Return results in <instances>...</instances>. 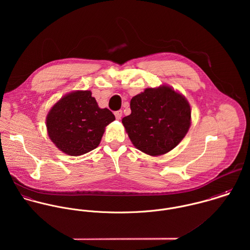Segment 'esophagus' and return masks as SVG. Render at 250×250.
Instances as JSON below:
<instances>
[{
  "instance_id": "esophagus-1",
  "label": "esophagus",
  "mask_w": 250,
  "mask_h": 250,
  "mask_svg": "<svg viewBox=\"0 0 250 250\" xmlns=\"http://www.w3.org/2000/svg\"><path fill=\"white\" fill-rule=\"evenodd\" d=\"M114 115H115V118H116L117 120L121 119V117H122V110H117V111H114Z\"/></svg>"
}]
</instances>
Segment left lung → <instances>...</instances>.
I'll use <instances>...</instances> for the list:
<instances>
[{
    "label": "left lung",
    "mask_w": 250,
    "mask_h": 250,
    "mask_svg": "<svg viewBox=\"0 0 250 250\" xmlns=\"http://www.w3.org/2000/svg\"><path fill=\"white\" fill-rule=\"evenodd\" d=\"M131 114L122 119L134 146L150 156L175 148L187 135L191 109L187 98L167 84L145 88L130 103Z\"/></svg>",
    "instance_id": "1"
}]
</instances>
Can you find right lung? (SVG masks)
Listing matches in <instances>:
<instances>
[{
  "label": "right lung",
  "instance_id": "right-lung-1",
  "mask_svg": "<svg viewBox=\"0 0 250 250\" xmlns=\"http://www.w3.org/2000/svg\"><path fill=\"white\" fill-rule=\"evenodd\" d=\"M90 90H75L62 97L46 116L50 140L63 153L81 156L95 149L105 129L115 120L107 107L101 108Z\"/></svg>",
  "mask_w": 250,
  "mask_h": 250
}]
</instances>
